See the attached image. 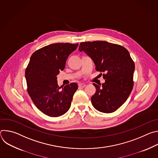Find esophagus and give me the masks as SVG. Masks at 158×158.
Wrapping results in <instances>:
<instances>
[{"instance_id": "1", "label": "esophagus", "mask_w": 158, "mask_h": 158, "mask_svg": "<svg viewBox=\"0 0 158 158\" xmlns=\"http://www.w3.org/2000/svg\"><path fill=\"white\" fill-rule=\"evenodd\" d=\"M78 86L79 87H84L85 86V84H82V83H79L78 84Z\"/></svg>"}]
</instances>
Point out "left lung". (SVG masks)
I'll use <instances>...</instances> for the list:
<instances>
[{"label":"left lung","instance_id":"1","mask_svg":"<svg viewBox=\"0 0 158 158\" xmlns=\"http://www.w3.org/2000/svg\"><path fill=\"white\" fill-rule=\"evenodd\" d=\"M79 50L91 57L100 74L104 73L102 86L93 83L96 91L91 98L93 106L104 113L116 111L126 102L134 85L135 65L128 51L120 45L101 40L81 42Z\"/></svg>","mask_w":158,"mask_h":158}]
</instances>
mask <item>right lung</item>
<instances>
[{
	"mask_svg": "<svg viewBox=\"0 0 158 158\" xmlns=\"http://www.w3.org/2000/svg\"><path fill=\"white\" fill-rule=\"evenodd\" d=\"M78 44H50L31 57L25 72L27 92L35 106L48 116H60L71 107L77 84L73 82L59 87L56 76L64 69L67 57Z\"/></svg>",
	"mask_w": 158,
	"mask_h": 158,
	"instance_id": "obj_1",
	"label": "right lung"
}]
</instances>
